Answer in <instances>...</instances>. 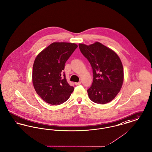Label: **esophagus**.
<instances>
[{
    "label": "esophagus",
    "mask_w": 152,
    "mask_h": 152,
    "mask_svg": "<svg viewBox=\"0 0 152 152\" xmlns=\"http://www.w3.org/2000/svg\"><path fill=\"white\" fill-rule=\"evenodd\" d=\"M81 83V82H75V85L76 86H78V85H80Z\"/></svg>",
    "instance_id": "34e87169"
}]
</instances>
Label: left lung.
<instances>
[{
	"mask_svg": "<svg viewBox=\"0 0 152 152\" xmlns=\"http://www.w3.org/2000/svg\"><path fill=\"white\" fill-rule=\"evenodd\" d=\"M79 48L93 70V83L87 91L90 99L100 104L111 101L120 91L123 82V68L119 57L99 42L90 45L79 44Z\"/></svg>",
	"mask_w": 152,
	"mask_h": 152,
	"instance_id": "obj_1",
	"label": "left lung"
}]
</instances>
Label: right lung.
Masks as SVG:
<instances>
[{
	"mask_svg": "<svg viewBox=\"0 0 152 152\" xmlns=\"http://www.w3.org/2000/svg\"><path fill=\"white\" fill-rule=\"evenodd\" d=\"M78 47L74 43L53 42L37 56L32 81L38 95L46 102L58 105L67 101L74 88L63 72L66 61Z\"/></svg>",
	"mask_w": 152,
	"mask_h": 152,
	"instance_id": "1",
	"label": "right lung"
}]
</instances>
